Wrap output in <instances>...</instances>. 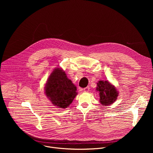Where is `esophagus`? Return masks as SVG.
Segmentation results:
<instances>
[{"mask_svg": "<svg viewBox=\"0 0 153 153\" xmlns=\"http://www.w3.org/2000/svg\"><path fill=\"white\" fill-rule=\"evenodd\" d=\"M89 87H87L84 88L83 89V91H84V92H88L89 91Z\"/></svg>", "mask_w": 153, "mask_h": 153, "instance_id": "esophagus-1", "label": "esophagus"}]
</instances>
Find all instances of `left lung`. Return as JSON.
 <instances>
[{
    "instance_id": "8db88e82",
    "label": "left lung",
    "mask_w": 153,
    "mask_h": 153,
    "mask_svg": "<svg viewBox=\"0 0 153 153\" xmlns=\"http://www.w3.org/2000/svg\"><path fill=\"white\" fill-rule=\"evenodd\" d=\"M96 90L99 92L100 102L102 105L108 106L114 103L117 99L118 92L116 88L108 81H99Z\"/></svg>"
}]
</instances>
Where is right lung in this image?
Listing matches in <instances>:
<instances>
[{
	"mask_svg": "<svg viewBox=\"0 0 153 153\" xmlns=\"http://www.w3.org/2000/svg\"><path fill=\"white\" fill-rule=\"evenodd\" d=\"M45 93L52 104L59 108H66L77 95L76 87L69 79L61 68L54 69L45 87Z\"/></svg>",
	"mask_w": 153,
	"mask_h": 153,
	"instance_id": "right-lung-1",
	"label": "right lung"
}]
</instances>
